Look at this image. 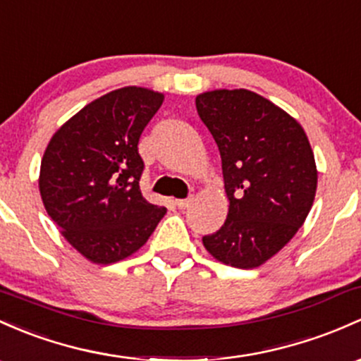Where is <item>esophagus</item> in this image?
Here are the masks:
<instances>
[{
	"label": "esophagus",
	"mask_w": 361,
	"mask_h": 361,
	"mask_svg": "<svg viewBox=\"0 0 361 361\" xmlns=\"http://www.w3.org/2000/svg\"><path fill=\"white\" fill-rule=\"evenodd\" d=\"M192 201H195V196H189V197H185V200H177L176 204L180 208V210H185V208L191 207Z\"/></svg>",
	"instance_id": "obj_1"
}]
</instances>
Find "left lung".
Wrapping results in <instances>:
<instances>
[{
  "label": "left lung",
  "mask_w": 361,
  "mask_h": 361,
  "mask_svg": "<svg viewBox=\"0 0 361 361\" xmlns=\"http://www.w3.org/2000/svg\"><path fill=\"white\" fill-rule=\"evenodd\" d=\"M196 108L219 146L228 197L227 220L203 244L226 265L255 269L294 238L312 210V146L289 114L247 89L203 92Z\"/></svg>",
  "instance_id": "1"
}]
</instances>
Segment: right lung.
<instances>
[{"instance_id":"obj_1","label":"right lung","mask_w":361,"mask_h":361,"mask_svg":"<svg viewBox=\"0 0 361 361\" xmlns=\"http://www.w3.org/2000/svg\"><path fill=\"white\" fill-rule=\"evenodd\" d=\"M161 103L164 94L146 87L108 92L65 122L44 151L39 191L46 212L92 263L130 257L166 213L139 188V137Z\"/></svg>"}]
</instances>
